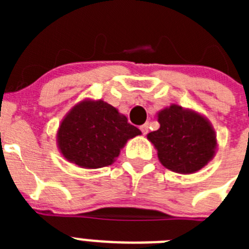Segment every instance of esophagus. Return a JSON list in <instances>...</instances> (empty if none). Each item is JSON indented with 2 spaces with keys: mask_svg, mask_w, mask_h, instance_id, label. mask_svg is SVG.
Listing matches in <instances>:
<instances>
[{
  "mask_svg": "<svg viewBox=\"0 0 249 249\" xmlns=\"http://www.w3.org/2000/svg\"><path fill=\"white\" fill-rule=\"evenodd\" d=\"M148 127H149L148 123H144V124H142V126L140 127L141 132H142L143 135H147V132H148Z\"/></svg>",
  "mask_w": 249,
  "mask_h": 249,
  "instance_id": "1",
  "label": "esophagus"
}]
</instances>
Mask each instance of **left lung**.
Wrapping results in <instances>:
<instances>
[{
	"label": "left lung",
	"mask_w": 249,
	"mask_h": 249,
	"mask_svg": "<svg viewBox=\"0 0 249 249\" xmlns=\"http://www.w3.org/2000/svg\"><path fill=\"white\" fill-rule=\"evenodd\" d=\"M160 129L148 133L160 163L177 173H193L206 166L217 146L214 131L206 118L179 106L158 113Z\"/></svg>",
	"instance_id": "obj_1"
}]
</instances>
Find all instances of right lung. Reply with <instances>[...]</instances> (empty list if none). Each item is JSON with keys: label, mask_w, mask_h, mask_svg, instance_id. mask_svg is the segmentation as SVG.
<instances>
[{"label": "right lung", "mask_w": 249, "mask_h": 249, "mask_svg": "<svg viewBox=\"0 0 249 249\" xmlns=\"http://www.w3.org/2000/svg\"><path fill=\"white\" fill-rule=\"evenodd\" d=\"M141 135L126 116L103 101H85L62 121L57 135L66 160L83 168L109 166L127 140Z\"/></svg>", "instance_id": "1"}]
</instances>
